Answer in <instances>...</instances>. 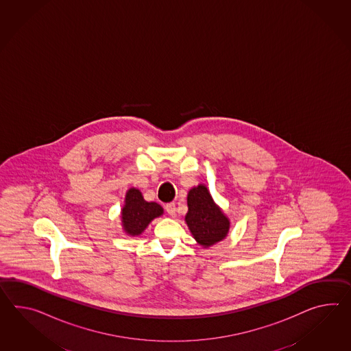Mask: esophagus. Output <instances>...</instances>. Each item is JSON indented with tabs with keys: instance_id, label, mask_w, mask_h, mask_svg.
Returning <instances> with one entry per match:
<instances>
[{
	"instance_id": "obj_1",
	"label": "esophagus",
	"mask_w": 351,
	"mask_h": 351,
	"mask_svg": "<svg viewBox=\"0 0 351 351\" xmlns=\"http://www.w3.org/2000/svg\"><path fill=\"white\" fill-rule=\"evenodd\" d=\"M165 209H166V212L170 214L171 217H173L175 213H176V206H175V203H169V204H166Z\"/></svg>"
}]
</instances>
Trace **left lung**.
Instances as JSON below:
<instances>
[{
  "instance_id": "obj_1",
  "label": "left lung",
  "mask_w": 351,
  "mask_h": 351,
  "mask_svg": "<svg viewBox=\"0 0 351 351\" xmlns=\"http://www.w3.org/2000/svg\"><path fill=\"white\" fill-rule=\"evenodd\" d=\"M188 208L185 222L199 245L206 248L210 247L214 243L226 239L230 231V219L214 203L206 185L200 184L190 189Z\"/></svg>"
}]
</instances>
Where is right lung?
Listing matches in <instances>:
<instances>
[{"label":"right lung","mask_w":351,"mask_h":351,"mask_svg":"<svg viewBox=\"0 0 351 351\" xmlns=\"http://www.w3.org/2000/svg\"><path fill=\"white\" fill-rule=\"evenodd\" d=\"M162 214V206L154 202H145L138 189L130 188L121 209L123 230L130 236H139L154 218Z\"/></svg>","instance_id":"obj_1"}]
</instances>
